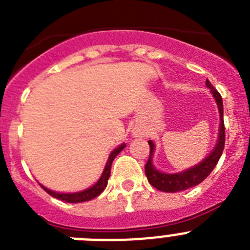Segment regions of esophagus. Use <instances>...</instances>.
Instances as JSON below:
<instances>
[{
  "mask_svg": "<svg viewBox=\"0 0 250 250\" xmlns=\"http://www.w3.org/2000/svg\"><path fill=\"white\" fill-rule=\"evenodd\" d=\"M135 135H141V132H136Z\"/></svg>",
  "mask_w": 250,
  "mask_h": 250,
  "instance_id": "34e87169",
  "label": "esophagus"
}]
</instances>
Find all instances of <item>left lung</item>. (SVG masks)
Listing matches in <instances>:
<instances>
[{"label":"left lung","mask_w":250,"mask_h":250,"mask_svg":"<svg viewBox=\"0 0 250 250\" xmlns=\"http://www.w3.org/2000/svg\"><path fill=\"white\" fill-rule=\"evenodd\" d=\"M207 86L210 89L211 94L215 98L216 104H218V109H219L220 112L219 139H218L215 149L200 164L191 167V169H188L185 171H183V173L179 174H165L161 173V171H158L155 167H152L151 159L155 146H154V143L150 140V154L146 164H145V174H146V178L150 184L154 188H156L158 190L165 191V193H176V191L187 190L189 188H193L195 185L200 184L213 171V169L216 167L218 161H219L220 156H222L225 145V127L224 120H223V100L219 92L216 91L215 87L211 85L209 80H207Z\"/></svg>","instance_id":"1"}]
</instances>
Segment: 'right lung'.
<instances>
[{
    "instance_id": "obj_1",
    "label": "right lung",
    "mask_w": 250,
    "mask_h": 250,
    "mask_svg": "<svg viewBox=\"0 0 250 250\" xmlns=\"http://www.w3.org/2000/svg\"><path fill=\"white\" fill-rule=\"evenodd\" d=\"M124 147H125V144L116 147V149L110 154L109 160H107V163H106V167L105 169H104L103 175H101V178L99 179V182L95 185H92L91 188H89V189H86V190L80 191V193H74V194H61V193H55V191L48 190V189H46L45 187H41V188H42L46 193L50 194L51 196H54V198H56V199L59 200H62V202H66V203L89 202V200L94 199V198H96L98 195H100V194L104 191V189H105L106 185H107V180H109L110 178V171H111L112 161H114L115 156L118 155L119 152H120Z\"/></svg>"
}]
</instances>
